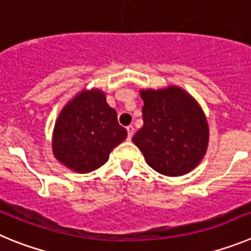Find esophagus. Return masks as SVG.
Masks as SVG:
<instances>
[{
	"label": "esophagus",
	"instance_id": "1",
	"mask_svg": "<svg viewBox=\"0 0 251 251\" xmlns=\"http://www.w3.org/2000/svg\"><path fill=\"white\" fill-rule=\"evenodd\" d=\"M126 130H127V139L131 140V137H132V135H134V131H135L134 126L128 125L127 127H126Z\"/></svg>",
	"mask_w": 251,
	"mask_h": 251
}]
</instances>
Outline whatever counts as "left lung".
<instances>
[{
	"mask_svg": "<svg viewBox=\"0 0 251 251\" xmlns=\"http://www.w3.org/2000/svg\"><path fill=\"white\" fill-rule=\"evenodd\" d=\"M144 126L132 137L149 166L166 176L190 173L204 157L209 126L198 101L177 86L141 90Z\"/></svg>",
	"mask_w": 251,
	"mask_h": 251,
	"instance_id": "1",
	"label": "left lung"
}]
</instances>
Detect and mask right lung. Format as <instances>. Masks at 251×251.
<instances>
[{"instance_id":"1","label":"right lung","mask_w":251,"mask_h":251,"mask_svg":"<svg viewBox=\"0 0 251 251\" xmlns=\"http://www.w3.org/2000/svg\"><path fill=\"white\" fill-rule=\"evenodd\" d=\"M127 131L101 90L78 92L61 110L52 136L56 159L75 173L86 174L102 166Z\"/></svg>"}]
</instances>
